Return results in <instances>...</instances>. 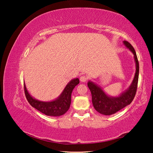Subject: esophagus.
Returning a JSON list of instances; mask_svg holds the SVG:
<instances>
[{"mask_svg":"<svg viewBox=\"0 0 153 153\" xmlns=\"http://www.w3.org/2000/svg\"><path fill=\"white\" fill-rule=\"evenodd\" d=\"M88 79H89L88 76H86V75H83V76H82L81 77H80L79 80H80V81H81L82 82H86Z\"/></svg>","mask_w":153,"mask_h":153,"instance_id":"34e87169","label":"esophagus"}]
</instances>
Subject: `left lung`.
<instances>
[{
    "instance_id": "left-lung-1",
    "label": "left lung",
    "mask_w": 153,
    "mask_h": 153,
    "mask_svg": "<svg viewBox=\"0 0 153 153\" xmlns=\"http://www.w3.org/2000/svg\"><path fill=\"white\" fill-rule=\"evenodd\" d=\"M123 44L134 54L136 63V73L132 83L128 90L119 97H111L108 96L102 88L92 82H88V86L92 94V101L96 111L105 115H110L122 109L130 104L135 97L138 87L139 76V63L136 51L131 44L128 41H123Z\"/></svg>"
}]
</instances>
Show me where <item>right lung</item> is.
<instances>
[{
    "label": "right lung",
    "instance_id": "right-lung-1",
    "mask_svg": "<svg viewBox=\"0 0 153 153\" xmlns=\"http://www.w3.org/2000/svg\"><path fill=\"white\" fill-rule=\"evenodd\" d=\"M79 83V80L78 78L71 80L65 88L61 95L56 99L50 102H43L33 98L27 92L24 84L25 97L30 105L39 111L40 112L48 116L58 117L63 115L69 110L71 105V92Z\"/></svg>",
    "mask_w": 153,
    "mask_h": 153
}]
</instances>
